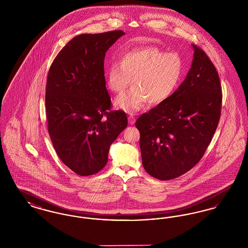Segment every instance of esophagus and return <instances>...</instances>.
Listing matches in <instances>:
<instances>
[{"mask_svg":"<svg viewBox=\"0 0 248 248\" xmlns=\"http://www.w3.org/2000/svg\"><path fill=\"white\" fill-rule=\"evenodd\" d=\"M135 122H136L135 115L133 113H130L129 116H128V123H129V124H134Z\"/></svg>","mask_w":248,"mask_h":248,"instance_id":"esophagus-1","label":"esophagus"}]
</instances>
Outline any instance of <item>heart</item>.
<instances>
[{
    "label": "heart",
    "mask_w": 248,
    "mask_h": 248,
    "mask_svg": "<svg viewBox=\"0 0 248 248\" xmlns=\"http://www.w3.org/2000/svg\"><path fill=\"white\" fill-rule=\"evenodd\" d=\"M184 63L174 52L148 46L128 49L111 62L105 71L107 87L113 93L123 92L132 79V88L114 99V106L126 112L140 109L149 101L165 102L182 81Z\"/></svg>",
    "instance_id": "1"
}]
</instances>
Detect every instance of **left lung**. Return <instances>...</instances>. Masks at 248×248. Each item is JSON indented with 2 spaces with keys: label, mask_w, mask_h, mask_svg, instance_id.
I'll return each mask as SVG.
<instances>
[{
  "label": "left lung",
  "mask_w": 248,
  "mask_h": 248,
  "mask_svg": "<svg viewBox=\"0 0 248 248\" xmlns=\"http://www.w3.org/2000/svg\"><path fill=\"white\" fill-rule=\"evenodd\" d=\"M192 46L191 68L183 83L136 122L143 167L160 180L180 177L200 161L220 119L218 73L204 51Z\"/></svg>",
  "instance_id": "1"
}]
</instances>
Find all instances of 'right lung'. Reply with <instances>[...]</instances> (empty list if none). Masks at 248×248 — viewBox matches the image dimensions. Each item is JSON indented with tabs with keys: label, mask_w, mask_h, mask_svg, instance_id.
<instances>
[{
	"label": "right lung",
	"mask_w": 248,
	"mask_h": 248,
	"mask_svg": "<svg viewBox=\"0 0 248 248\" xmlns=\"http://www.w3.org/2000/svg\"><path fill=\"white\" fill-rule=\"evenodd\" d=\"M124 34L112 31L76 36L48 71V133L60 160L79 176L104 168L109 146L127 126L125 112L110 109L104 76L107 50Z\"/></svg>",
	"instance_id": "1"
}]
</instances>
